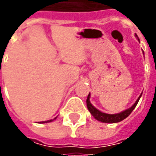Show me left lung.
I'll list each match as a JSON object with an SVG mask.
<instances>
[{
    "label": "left lung",
    "mask_w": 156,
    "mask_h": 156,
    "mask_svg": "<svg viewBox=\"0 0 156 156\" xmlns=\"http://www.w3.org/2000/svg\"><path fill=\"white\" fill-rule=\"evenodd\" d=\"M135 37L138 39V41H140V39H139V37H138V36L136 35V34H135ZM143 54H144V51H143ZM141 95H142V93H141L140 95L139 96V98H137V100L135 101V103L131 106L130 108H127V109H125V110L120 112V113H119V114H114V115L103 113V112H101L100 110H98V108H95L94 106L91 104L90 100H89V99H90V93H89L88 98H87V101H86V103H87V107H88V109L89 110V112H90V114H91L97 120L100 121L102 123L113 124V123H118V122H120V121L124 120V119H126L129 115H130L131 112L133 111L134 109V108L136 107L138 102H139L140 98Z\"/></svg>",
    "instance_id": "8db88e82"
}]
</instances>
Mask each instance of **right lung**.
I'll list each match as a JSON object with an SVG mask.
<instances>
[{"label": "right lung", "mask_w": 156, "mask_h": 156, "mask_svg": "<svg viewBox=\"0 0 156 156\" xmlns=\"http://www.w3.org/2000/svg\"><path fill=\"white\" fill-rule=\"evenodd\" d=\"M57 119V117L54 118L53 119H50V120H47V121H41V122H40V124H44V123H49V122H51V121H53L54 119Z\"/></svg>", "instance_id": "right-lung-1"}]
</instances>
